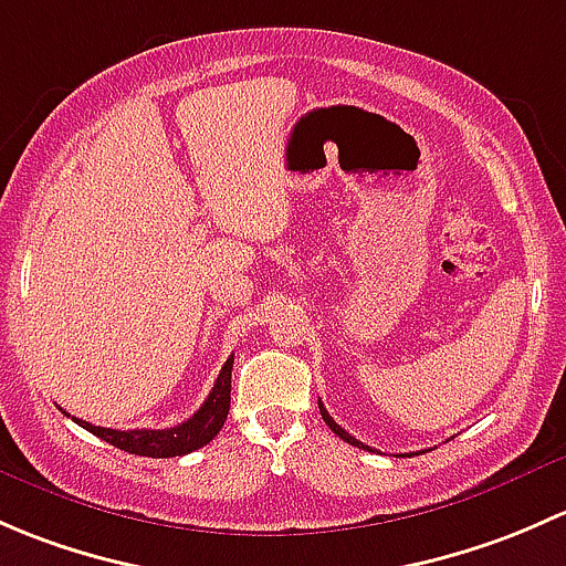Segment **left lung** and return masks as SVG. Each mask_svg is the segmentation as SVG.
<instances>
[{
	"instance_id": "8db88e82",
	"label": "left lung",
	"mask_w": 566,
	"mask_h": 566,
	"mask_svg": "<svg viewBox=\"0 0 566 566\" xmlns=\"http://www.w3.org/2000/svg\"><path fill=\"white\" fill-rule=\"evenodd\" d=\"M318 409H322V417H324V422H326V424H329V430H332V433H335V436H340V439H343V441H346V444H354V447H359V450H368V452H373L368 444H363V441H357V439H354V436H352V433H346V430H343V428H340V424H337V422H335V419H332V417H329V411H326V409H324V403H322V400H318Z\"/></svg>"
}]
</instances>
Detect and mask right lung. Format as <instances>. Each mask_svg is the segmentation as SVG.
I'll return each instance as SVG.
<instances>
[{
  "label": "right lung",
  "mask_w": 566,
  "mask_h": 566,
  "mask_svg": "<svg viewBox=\"0 0 566 566\" xmlns=\"http://www.w3.org/2000/svg\"><path fill=\"white\" fill-rule=\"evenodd\" d=\"M231 368H234V354L226 359V365L220 368L218 381H214L212 392L203 400L201 409H198L188 422L174 424V428L163 430H114V428H97V424L84 422V419L73 417L75 424H81L84 430H90L97 439L108 441L116 450H125L130 455H144V458H177L188 455V452L201 450L203 444L214 439L223 428L226 417H229L231 406Z\"/></svg>",
  "instance_id": "add662e5"
}]
</instances>
